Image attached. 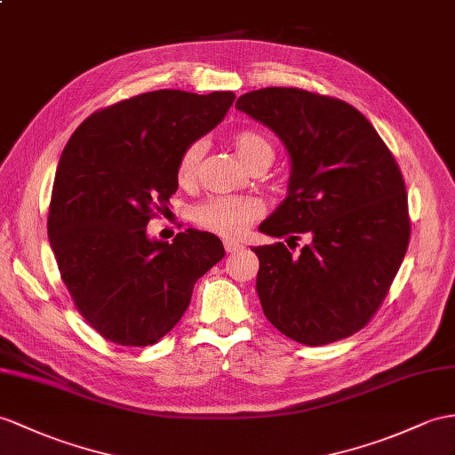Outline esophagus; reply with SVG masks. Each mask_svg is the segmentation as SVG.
<instances>
[{
  "label": "esophagus",
  "mask_w": 455,
  "mask_h": 455,
  "mask_svg": "<svg viewBox=\"0 0 455 455\" xmlns=\"http://www.w3.org/2000/svg\"><path fill=\"white\" fill-rule=\"evenodd\" d=\"M224 249H226V252H235V251L243 249V245H239L237 241H224Z\"/></svg>",
  "instance_id": "34e87169"
}]
</instances>
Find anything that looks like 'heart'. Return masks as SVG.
<instances>
[{
  "mask_svg": "<svg viewBox=\"0 0 455 455\" xmlns=\"http://www.w3.org/2000/svg\"><path fill=\"white\" fill-rule=\"evenodd\" d=\"M239 158L251 170L268 168L274 160V144L257 131H237L231 135ZM204 156V142L195 140L187 147L177 162V181L191 185L198 177ZM264 204L252 196H212L198 203L191 210V218L198 228L212 231L221 237H239L262 218Z\"/></svg>",
  "mask_w": 455,
  "mask_h": 455,
  "instance_id": "heart-1",
  "label": "heart"
}]
</instances>
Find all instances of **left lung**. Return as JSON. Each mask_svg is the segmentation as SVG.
<instances>
[{
	"instance_id": "8db88e82",
	"label": "left lung",
	"mask_w": 455,
	"mask_h": 455,
	"mask_svg": "<svg viewBox=\"0 0 455 455\" xmlns=\"http://www.w3.org/2000/svg\"><path fill=\"white\" fill-rule=\"evenodd\" d=\"M235 108L270 127L291 156L290 195L260 224L290 247L252 249L266 318L305 346L353 336L380 308L409 245L400 165L371 121L339 98L268 86L239 96ZM301 233L312 243L293 255Z\"/></svg>"
}]
</instances>
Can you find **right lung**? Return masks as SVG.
Returning <instances> with one entry per match:
<instances>
[{"mask_svg": "<svg viewBox=\"0 0 455 455\" xmlns=\"http://www.w3.org/2000/svg\"><path fill=\"white\" fill-rule=\"evenodd\" d=\"M234 92L154 91L88 116L55 172L48 235L75 308L117 346L156 343L180 323L193 287L224 245L185 229L152 241L147 226L177 191V162L212 131Z\"/></svg>", "mask_w": 455, "mask_h": 455, "instance_id": "1", "label": "right lung"}]
</instances>
